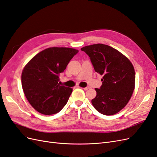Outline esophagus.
<instances>
[{"instance_id":"obj_1","label":"esophagus","mask_w":157,"mask_h":157,"mask_svg":"<svg viewBox=\"0 0 157 157\" xmlns=\"http://www.w3.org/2000/svg\"><path fill=\"white\" fill-rule=\"evenodd\" d=\"M83 90H88L89 88H90V87H88V86H87V87H85V88H82Z\"/></svg>"}]
</instances>
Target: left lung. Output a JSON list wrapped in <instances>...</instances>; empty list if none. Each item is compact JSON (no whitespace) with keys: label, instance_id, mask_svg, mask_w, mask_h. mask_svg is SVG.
Masks as SVG:
<instances>
[{"label":"left lung","instance_id":"left-lung-1","mask_svg":"<svg viewBox=\"0 0 157 157\" xmlns=\"http://www.w3.org/2000/svg\"><path fill=\"white\" fill-rule=\"evenodd\" d=\"M94 70L102 76V85L92 99L94 108L105 115L119 112L129 101L135 87V71L130 61L108 45L96 44L81 48Z\"/></svg>","mask_w":157,"mask_h":157}]
</instances>
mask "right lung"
<instances>
[{"instance_id": "1", "label": "right lung", "mask_w": 157, "mask_h": 157, "mask_svg": "<svg viewBox=\"0 0 157 157\" xmlns=\"http://www.w3.org/2000/svg\"><path fill=\"white\" fill-rule=\"evenodd\" d=\"M78 50L52 47L42 50L29 61L21 74L23 92L32 107L43 115L59 112L73 89L59 85V74Z\"/></svg>"}]
</instances>
